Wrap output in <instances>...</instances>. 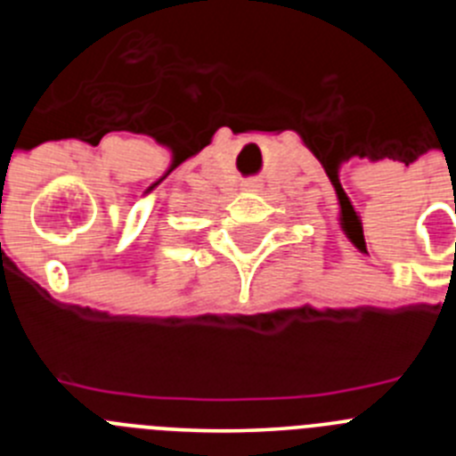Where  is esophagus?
Wrapping results in <instances>:
<instances>
[{"label": "esophagus", "mask_w": 456, "mask_h": 456, "mask_svg": "<svg viewBox=\"0 0 456 456\" xmlns=\"http://www.w3.org/2000/svg\"><path fill=\"white\" fill-rule=\"evenodd\" d=\"M244 189H248V191H256V189H257V184L253 183V180H251V183H247V184H244Z\"/></svg>", "instance_id": "1"}]
</instances>
